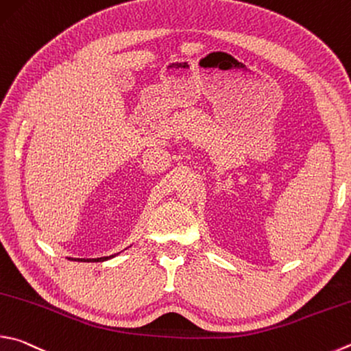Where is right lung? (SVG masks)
<instances>
[{
  "label": "right lung",
  "mask_w": 351,
  "mask_h": 351,
  "mask_svg": "<svg viewBox=\"0 0 351 351\" xmlns=\"http://www.w3.org/2000/svg\"><path fill=\"white\" fill-rule=\"evenodd\" d=\"M110 258H113V254H112V256H104V258H97V259H80V258H76V259H72V261H84V263H90V261H93V263H99V261H106V259H110Z\"/></svg>",
  "instance_id": "right-lung-1"
}]
</instances>
